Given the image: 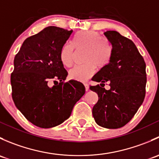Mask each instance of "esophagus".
Here are the masks:
<instances>
[{
    "instance_id": "34e87169",
    "label": "esophagus",
    "mask_w": 159,
    "mask_h": 159,
    "mask_svg": "<svg viewBox=\"0 0 159 159\" xmlns=\"http://www.w3.org/2000/svg\"><path fill=\"white\" fill-rule=\"evenodd\" d=\"M84 88H85V91H88L89 90V84H84Z\"/></svg>"
}]
</instances>
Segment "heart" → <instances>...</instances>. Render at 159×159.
Instances as JSON below:
<instances>
[{"label":"heart","instance_id":"1","mask_svg":"<svg viewBox=\"0 0 159 159\" xmlns=\"http://www.w3.org/2000/svg\"><path fill=\"white\" fill-rule=\"evenodd\" d=\"M74 46L77 49H87L85 64L75 66L69 70L70 79L85 81L94 74L96 66L102 68L108 65L111 57V48L106 41L102 40L98 33L92 30L81 31L75 37ZM74 47L69 43L63 45L60 51V60L65 66L70 67L73 64Z\"/></svg>","mask_w":159,"mask_h":159}]
</instances>
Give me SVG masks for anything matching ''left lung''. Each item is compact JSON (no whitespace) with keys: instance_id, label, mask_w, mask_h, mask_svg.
Instances as JSON below:
<instances>
[{"instance_id":"8db88e82","label":"left lung","mask_w":159,"mask_h":159,"mask_svg":"<svg viewBox=\"0 0 159 159\" xmlns=\"http://www.w3.org/2000/svg\"><path fill=\"white\" fill-rule=\"evenodd\" d=\"M111 46L108 65L91 80L100 84L90 86L98 95L92 108L95 122L105 129H119L131 121L145 96L146 65L132 41L115 30L104 33ZM108 83L109 90L103 86Z\"/></svg>"}]
</instances>
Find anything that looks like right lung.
<instances>
[{"mask_svg": "<svg viewBox=\"0 0 159 159\" xmlns=\"http://www.w3.org/2000/svg\"><path fill=\"white\" fill-rule=\"evenodd\" d=\"M72 32L47 27L27 38L14 57L11 76L13 101L38 127L49 129L63 123L85 93L81 82H64L68 72L60 60V51ZM50 80L58 84L50 87Z\"/></svg>", "mask_w": 159, "mask_h": 159, "instance_id": "right-lung-1", "label": "right lung"}]
</instances>
